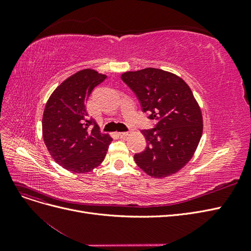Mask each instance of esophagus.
Masks as SVG:
<instances>
[{
    "instance_id": "obj_1",
    "label": "esophagus",
    "mask_w": 251,
    "mask_h": 251,
    "mask_svg": "<svg viewBox=\"0 0 251 251\" xmlns=\"http://www.w3.org/2000/svg\"><path fill=\"white\" fill-rule=\"evenodd\" d=\"M131 131H127V132H120V133H118V135L120 136L121 138H126V137H127L128 135H131Z\"/></svg>"
}]
</instances>
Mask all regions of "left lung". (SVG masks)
I'll use <instances>...</instances> for the list:
<instances>
[{
	"label": "left lung",
	"mask_w": 251,
	"mask_h": 251,
	"mask_svg": "<svg viewBox=\"0 0 251 251\" xmlns=\"http://www.w3.org/2000/svg\"><path fill=\"white\" fill-rule=\"evenodd\" d=\"M121 79L137 96L142 112L156 120L143 130L146 150L135 154L139 168L154 178L168 177L191 160L202 136V113L192 90L177 75L155 68L126 72Z\"/></svg>",
	"instance_id": "left-lung-1"
}]
</instances>
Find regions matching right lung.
<instances>
[{"mask_svg": "<svg viewBox=\"0 0 251 251\" xmlns=\"http://www.w3.org/2000/svg\"><path fill=\"white\" fill-rule=\"evenodd\" d=\"M107 76L92 69L73 74L54 90L45 107L43 137L50 155L72 173H88L100 165L113 140L101 134L86 103Z\"/></svg>", "mask_w": 251, "mask_h": 251, "instance_id": "add662e5", "label": "right lung"}]
</instances>
